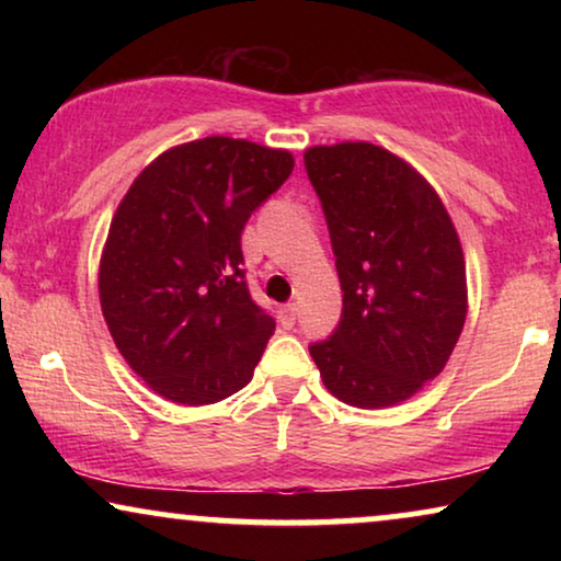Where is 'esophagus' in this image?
<instances>
[{
    "mask_svg": "<svg viewBox=\"0 0 561 561\" xmlns=\"http://www.w3.org/2000/svg\"><path fill=\"white\" fill-rule=\"evenodd\" d=\"M296 319H298V306L296 304H286L280 309V324L286 327V329H290L296 324Z\"/></svg>",
    "mask_w": 561,
    "mask_h": 561,
    "instance_id": "esophagus-1",
    "label": "esophagus"
}]
</instances>
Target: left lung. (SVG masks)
I'll use <instances>...</instances> for the list:
<instances>
[{
	"mask_svg": "<svg viewBox=\"0 0 561 561\" xmlns=\"http://www.w3.org/2000/svg\"><path fill=\"white\" fill-rule=\"evenodd\" d=\"M304 163L344 294L340 324L309 352L329 393L388 409L436 378L462 334V244L439 194L390 150L317 145Z\"/></svg>",
	"mask_w": 561,
	"mask_h": 561,
	"instance_id": "obj_1",
	"label": "left lung"
}]
</instances>
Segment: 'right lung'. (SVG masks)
<instances>
[{
    "instance_id": "obj_1",
    "label": "right lung",
    "mask_w": 561,
    "mask_h": 561,
    "mask_svg": "<svg viewBox=\"0 0 561 561\" xmlns=\"http://www.w3.org/2000/svg\"><path fill=\"white\" fill-rule=\"evenodd\" d=\"M290 171L288 150L214 135L165 150L119 202L99 301L122 357L158 396L209 405L252 380L275 321L244 283L242 229Z\"/></svg>"
}]
</instances>
